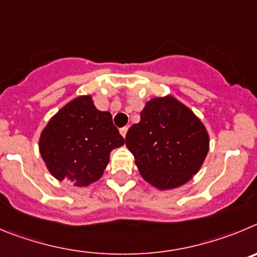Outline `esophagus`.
I'll return each mask as SVG.
<instances>
[{
    "label": "esophagus",
    "mask_w": 257,
    "mask_h": 257,
    "mask_svg": "<svg viewBox=\"0 0 257 257\" xmlns=\"http://www.w3.org/2000/svg\"><path fill=\"white\" fill-rule=\"evenodd\" d=\"M126 132H128V126H123V128H120V134H121L123 137H125L126 136Z\"/></svg>",
    "instance_id": "34e87169"
}]
</instances>
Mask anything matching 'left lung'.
I'll return each instance as SVG.
<instances>
[{
    "instance_id": "left-lung-1",
    "label": "left lung",
    "mask_w": 257,
    "mask_h": 257,
    "mask_svg": "<svg viewBox=\"0 0 257 257\" xmlns=\"http://www.w3.org/2000/svg\"><path fill=\"white\" fill-rule=\"evenodd\" d=\"M209 143L202 121L170 94L146 102L140 123L125 137L142 178L161 191L183 186L197 174Z\"/></svg>"
}]
</instances>
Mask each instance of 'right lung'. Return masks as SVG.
I'll return each instance as SVG.
<instances>
[{
	"label": "right lung",
	"mask_w": 257,
	"mask_h": 257,
	"mask_svg": "<svg viewBox=\"0 0 257 257\" xmlns=\"http://www.w3.org/2000/svg\"><path fill=\"white\" fill-rule=\"evenodd\" d=\"M124 145L108 111H100L91 96H79L51 117L39 137V152L57 180L87 187L100 179L110 152Z\"/></svg>",
	"instance_id": "1"
}]
</instances>
